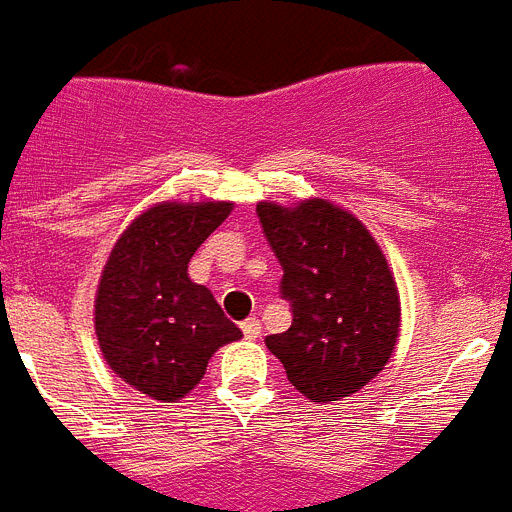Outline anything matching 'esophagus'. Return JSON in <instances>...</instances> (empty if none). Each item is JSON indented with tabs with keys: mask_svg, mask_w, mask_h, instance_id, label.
<instances>
[{
	"mask_svg": "<svg viewBox=\"0 0 512 512\" xmlns=\"http://www.w3.org/2000/svg\"><path fill=\"white\" fill-rule=\"evenodd\" d=\"M242 333L244 338H249V341L260 338V320H257V317H247V320L242 322Z\"/></svg>",
	"mask_w": 512,
	"mask_h": 512,
	"instance_id": "obj_1",
	"label": "esophagus"
}]
</instances>
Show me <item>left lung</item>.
<instances>
[{
  "instance_id": "obj_1",
  "label": "left lung",
  "mask_w": 512,
  "mask_h": 512,
  "mask_svg": "<svg viewBox=\"0 0 512 512\" xmlns=\"http://www.w3.org/2000/svg\"><path fill=\"white\" fill-rule=\"evenodd\" d=\"M257 216L294 315L265 346L309 401L354 395L388 364L401 330L398 289L380 244L349 210L320 197L294 208L260 203Z\"/></svg>"
}]
</instances>
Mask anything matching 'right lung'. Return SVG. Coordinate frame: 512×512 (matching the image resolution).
Returning <instances> with one entry per match:
<instances>
[{
    "instance_id": "add662e5",
    "label": "right lung",
    "mask_w": 512,
    "mask_h": 512,
    "mask_svg": "<svg viewBox=\"0 0 512 512\" xmlns=\"http://www.w3.org/2000/svg\"><path fill=\"white\" fill-rule=\"evenodd\" d=\"M234 203H158L124 229L96 294L103 359L153 401L176 403L203 380L210 356L242 338L187 265Z\"/></svg>"
}]
</instances>
